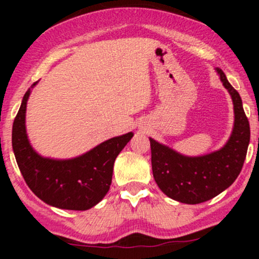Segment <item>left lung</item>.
<instances>
[{
    "label": "left lung",
    "mask_w": 259,
    "mask_h": 259,
    "mask_svg": "<svg viewBox=\"0 0 259 259\" xmlns=\"http://www.w3.org/2000/svg\"><path fill=\"white\" fill-rule=\"evenodd\" d=\"M215 71L233 101L234 125L226 144L209 154L188 156L149 138L156 184L164 194L185 204L207 202L231 187L241 173L247 155L250 130L242 99L224 72L218 67Z\"/></svg>",
    "instance_id": "1"
}]
</instances>
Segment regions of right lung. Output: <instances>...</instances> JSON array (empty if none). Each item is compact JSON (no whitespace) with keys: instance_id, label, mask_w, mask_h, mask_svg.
Returning a JSON list of instances; mask_svg holds the SVG:
<instances>
[{"instance_id":"obj_1","label":"right lung","mask_w":259,"mask_h":259,"mask_svg":"<svg viewBox=\"0 0 259 259\" xmlns=\"http://www.w3.org/2000/svg\"><path fill=\"white\" fill-rule=\"evenodd\" d=\"M30 94L28 89L12 126V149L26 184L51 207L69 210L95 207L109 192L115 159L134 134L130 132L111 138L76 158H45L32 148L26 132Z\"/></svg>"}]
</instances>
